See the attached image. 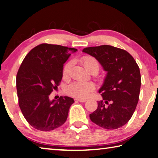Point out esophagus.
<instances>
[{
  "label": "esophagus",
  "mask_w": 158,
  "mask_h": 158,
  "mask_svg": "<svg viewBox=\"0 0 158 158\" xmlns=\"http://www.w3.org/2000/svg\"><path fill=\"white\" fill-rule=\"evenodd\" d=\"M76 100L80 102H85L86 100L85 99H76Z\"/></svg>",
  "instance_id": "obj_1"
}]
</instances>
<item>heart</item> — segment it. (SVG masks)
Returning a JSON list of instances; mask_svg holds the SVG:
<instances>
[{
    "label": "heart",
    "mask_w": 158,
    "mask_h": 158,
    "mask_svg": "<svg viewBox=\"0 0 158 158\" xmlns=\"http://www.w3.org/2000/svg\"><path fill=\"white\" fill-rule=\"evenodd\" d=\"M81 62L85 67V68L89 70L90 73L93 70L98 71L99 69V63L96 58L91 56H85L82 57ZM73 65V62L69 61L65 64L63 69V77L64 79H67L69 77L70 69ZM94 89V85L90 83H85L81 81H76L68 85L65 89V93L67 94L72 96V97L85 99L87 98Z\"/></svg>",
    "instance_id": "b5f03b06"
}]
</instances>
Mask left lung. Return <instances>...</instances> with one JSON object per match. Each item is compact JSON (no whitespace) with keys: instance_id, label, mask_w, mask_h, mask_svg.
<instances>
[{"instance_id":"1","label":"left lung","mask_w":158,"mask_h":158,"mask_svg":"<svg viewBox=\"0 0 158 158\" xmlns=\"http://www.w3.org/2000/svg\"><path fill=\"white\" fill-rule=\"evenodd\" d=\"M83 52L95 58L107 73L99 90L103 100L98 101L90 120L106 130L121 127L137 105L141 82L139 68L127 52L110 45L86 47Z\"/></svg>"}]
</instances>
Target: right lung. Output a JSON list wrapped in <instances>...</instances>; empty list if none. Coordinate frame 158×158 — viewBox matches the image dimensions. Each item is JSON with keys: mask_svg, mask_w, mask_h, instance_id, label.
<instances>
[{"mask_svg": "<svg viewBox=\"0 0 158 158\" xmlns=\"http://www.w3.org/2000/svg\"><path fill=\"white\" fill-rule=\"evenodd\" d=\"M77 49L41 44L31 49L17 74L19 105L26 121L35 129L50 131L65 123L74 99L60 96L49 100L63 77V64Z\"/></svg>", "mask_w": 158, "mask_h": 158, "instance_id": "1", "label": "right lung"}]
</instances>
